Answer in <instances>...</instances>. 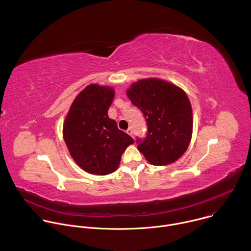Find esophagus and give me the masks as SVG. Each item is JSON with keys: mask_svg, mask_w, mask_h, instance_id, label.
<instances>
[{"mask_svg": "<svg viewBox=\"0 0 251 251\" xmlns=\"http://www.w3.org/2000/svg\"><path fill=\"white\" fill-rule=\"evenodd\" d=\"M126 133H127L128 135H130V136H132V137H133V131H132V129H131V128H129V129L126 131Z\"/></svg>", "mask_w": 251, "mask_h": 251, "instance_id": "34e87169", "label": "esophagus"}]
</instances>
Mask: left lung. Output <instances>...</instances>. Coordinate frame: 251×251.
I'll use <instances>...</instances> for the list:
<instances>
[{
    "label": "left lung",
    "instance_id": "1",
    "mask_svg": "<svg viewBox=\"0 0 251 251\" xmlns=\"http://www.w3.org/2000/svg\"><path fill=\"white\" fill-rule=\"evenodd\" d=\"M126 93L147 121L145 140L136 141L138 150L154 166L181 158L193 134V110L186 92L166 80L147 78L132 83Z\"/></svg>",
    "mask_w": 251,
    "mask_h": 251
}]
</instances>
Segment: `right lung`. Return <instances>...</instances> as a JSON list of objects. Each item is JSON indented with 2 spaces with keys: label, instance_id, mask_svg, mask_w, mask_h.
Listing matches in <instances>:
<instances>
[{
  "label": "right lung",
  "instance_id": "obj_1",
  "mask_svg": "<svg viewBox=\"0 0 251 251\" xmlns=\"http://www.w3.org/2000/svg\"><path fill=\"white\" fill-rule=\"evenodd\" d=\"M114 95L112 87L89 84L75 97L63 123V139L71 157L92 175L113 173L134 143L108 117Z\"/></svg>",
  "mask_w": 251,
  "mask_h": 251
}]
</instances>
